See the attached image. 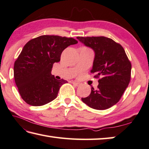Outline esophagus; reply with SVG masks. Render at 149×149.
<instances>
[{
    "instance_id": "esophagus-1",
    "label": "esophagus",
    "mask_w": 149,
    "mask_h": 149,
    "mask_svg": "<svg viewBox=\"0 0 149 149\" xmlns=\"http://www.w3.org/2000/svg\"><path fill=\"white\" fill-rule=\"evenodd\" d=\"M72 83L73 85H74L75 86H79V83H77V82H76V81H72Z\"/></svg>"
}]
</instances>
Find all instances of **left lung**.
<instances>
[{"mask_svg": "<svg viewBox=\"0 0 149 149\" xmlns=\"http://www.w3.org/2000/svg\"><path fill=\"white\" fill-rule=\"evenodd\" d=\"M77 38L86 46L93 49L94 56L91 72L96 74L98 88L91 87L90 95L81 98L91 108L107 109L120 100L131 78L132 64L124 48L114 40L104 36L79 37Z\"/></svg>", "mask_w": 149, "mask_h": 149, "instance_id": "left-lung-1", "label": "left lung"}]
</instances>
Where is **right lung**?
Returning <instances> with one entry per match:
<instances>
[{
  "instance_id": "right-lung-1",
  "label": "right lung",
  "mask_w": 149,
  "mask_h": 149,
  "mask_svg": "<svg viewBox=\"0 0 149 149\" xmlns=\"http://www.w3.org/2000/svg\"><path fill=\"white\" fill-rule=\"evenodd\" d=\"M72 38L43 35L29 41L15 61L13 75L21 98L32 106H41L57 97L59 88L67 83L51 75L53 64L63 51L77 44Z\"/></svg>"
}]
</instances>
